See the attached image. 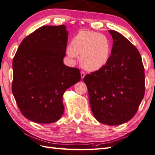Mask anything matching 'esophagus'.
Here are the masks:
<instances>
[{
	"label": "esophagus",
	"instance_id": "obj_1",
	"mask_svg": "<svg viewBox=\"0 0 155 155\" xmlns=\"http://www.w3.org/2000/svg\"><path fill=\"white\" fill-rule=\"evenodd\" d=\"M85 76V73L83 71H81V78L82 79H83Z\"/></svg>",
	"mask_w": 155,
	"mask_h": 155
}]
</instances>
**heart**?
Returning <instances> with one entry per match:
<instances>
[{
  "mask_svg": "<svg viewBox=\"0 0 155 155\" xmlns=\"http://www.w3.org/2000/svg\"><path fill=\"white\" fill-rule=\"evenodd\" d=\"M109 40L104 35L83 30L74 37L67 52L70 57H81V66L96 71L105 66L110 55Z\"/></svg>",
  "mask_w": 155,
  "mask_h": 155,
  "instance_id": "heart-1",
  "label": "heart"
}]
</instances>
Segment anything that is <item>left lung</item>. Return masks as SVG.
Instances as JSON below:
<instances>
[{
  "mask_svg": "<svg viewBox=\"0 0 155 155\" xmlns=\"http://www.w3.org/2000/svg\"><path fill=\"white\" fill-rule=\"evenodd\" d=\"M105 66L84 77L92 113L100 123L124 124L137 113L145 94L144 67L138 49L119 32Z\"/></svg>",
  "mask_w": 155,
  "mask_h": 155,
  "instance_id": "obj_1",
  "label": "left lung"
}]
</instances>
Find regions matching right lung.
I'll return each mask as SVG.
<instances>
[{
    "mask_svg": "<svg viewBox=\"0 0 155 155\" xmlns=\"http://www.w3.org/2000/svg\"><path fill=\"white\" fill-rule=\"evenodd\" d=\"M67 41L64 25L41 26L22 40L14 56L13 94L21 113L34 122L59 120L64 92L80 81L79 69L63 63Z\"/></svg>",
    "mask_w": 155,
    "mask_h": 155,
    "instance_id": "add662e5",
    "label": "right lung"
}]
</instances>
